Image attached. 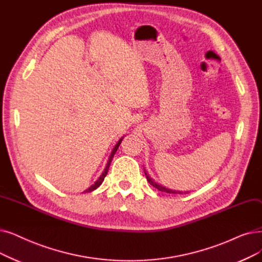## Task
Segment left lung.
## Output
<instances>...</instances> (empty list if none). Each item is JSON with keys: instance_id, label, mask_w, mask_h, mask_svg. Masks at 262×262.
<instances>
[{"instance_id": "8db88e82", "label": "left lung", "mask_w": 262, "mask_h": 262, "mask_svg": "<svg viewBox=\"0 0 262 262\" xmlns=\"http://www.w3.org/2000/svg\"><path fill=\"white\" fill-rule=\"evenodd\" d=\"M144 174H145V177H146V180H147V182H149V183L152 185V186H154L155 188H157L158 190H161V191H165V192H168V194H183V192L182 191H179V190H172V189H169V188H167V187H165V186H163V185H161V184H158L157 182H155L149 174L146 173V171H145V169H144Z\"/></svg>"}]
</instances>
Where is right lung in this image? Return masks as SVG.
Listing matches in <instances>:
<instances>
[{
    "instance_id": "obj_1",
    "label": "right lung",
    "mask_w": 262,
    "mask_h": 262,
    "mask_svg": "<svg viewBox=\"0 0 262 262\" xmlns=\"http://www.w3.org/2000/svg\"><path fill=\"white\" fill-rule=\"evenodd\" d=\"M123 138H124V136H123V137H121V138L119 139V141L117 142V144L115 145V147H113V149H112V151H111V153H110V155H109L108 162H107V164H106V167H105V169H104L103 173H101V174L99 176V178L94 182V184H92V185H91L89 188H86L83 192H90V191H93V190H94V189H96L98 186H100V185H101V183H103L104 180H105V177H106V176H107V173H108V169H109V167H110V164H111L112 158H113V156H115L116 152L118 151V149H119V146H120V144H121V142H122Z\"/></svg>"
}]
</instances>
